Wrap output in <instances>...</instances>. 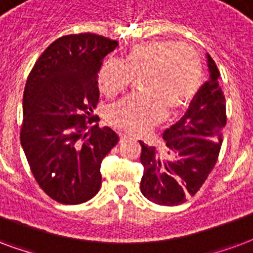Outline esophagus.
Instances as JSON below:
<instances>
[{
    "mask_svg": "<svg viewBox=\"0 0 253 253\" xmlns=\"http://www.w3.org/2000/svg\"><path fill=\"white\" fill-rule=\"evenodd\" d=\"M130 137H132V136H130L129 133H120V140H121V141L130 139Z\"/></svg>",
    "mask_w": 253,
    "mask_h": 253,
    "instance_id": "obj_1",
    "label": "esophagus"
}]
</instances>
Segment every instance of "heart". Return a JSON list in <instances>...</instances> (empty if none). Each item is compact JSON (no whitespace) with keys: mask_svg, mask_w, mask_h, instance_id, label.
<instances>
[{"mask_svg":"<svg viewBox=\"0 0 253 253\" xmlns=\"http://www.w3.org/2000/svg\"><path fill=\"white\" fill-rule=\"evenodd\" d=\"M140 78L137 88L144 94L120 101L109 112V121L130 133H143L193 101L202 84V63L191 45L169 40L133 45L120 62L106 60L98 73V87L113 98Z\"/></svg>","mask_w":253,"mask_h":253,"instance_id":"heart-1","label":"heart"}]
</instances>
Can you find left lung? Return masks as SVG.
Listing matches in <instances>:
<instances>
[{"label":"left lung","mask_w":253,"mask_h":253,"mask_svg":"<svg viewBox=\"0 0 253 253\" xmlns=\"http://www.w3.org/2000/svg\"><path fill=\"white\" fill-rule=\"evenodd\" d=\"M209 81L198 90L185 116L166 129L165 149L159 152L140 141L144 167L140 190L147 200L176 206L195 195L214 169L226 125L225 95L218 84L220 71L208 55Z\"/></svg>","instance_id":"8db88e82"}]
</instances>
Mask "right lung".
<instances>
[{
  "label": "right lung",
  "mask_w": 253,
  "mask_h": 253,
  "mask_svg": "<svg viewBox=\"0 0 253 253\" xmlns=\"http://www.w3.org/2000/svg\"><path fill=\"white\" fill-rule=\"evenodd\" d=\"M117 45L94 33L62 36L27 79L20 140L39 186L60 204H84L98 193L101 162L119 141L93 113L99 68Z\"/></svg>",
  "instance_id": "1"
}]
</instances>
